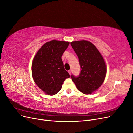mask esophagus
I'll list each match as a JSON object with an SVG mask.
<instances>
[{"label": "esophagus", "mask_w": 133, "mask_h": 133, "mask_svg": "<svg viewBox=\"0 0 133 133\" xmlns=\"http://www.w3.org/2000/svg\"><path fill=\"white\" fill-rule=\"evenodd\" d=\"M68 73H69V74L70 75H71V70H68Z\"/></svg>", "instance_id": "esophagus-1"}]
</instances>
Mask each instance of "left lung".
I'll return each instance as SVG.
<instances>
[{
	"instance_id": "obj_1",
	"label": "left lung",
	"mask_w": 133,
	"mask_h": 133,
	"mask_svg": "<svg viewBox=\"0 0 133 133\" xmlns=\"http://www.w3.org/2000/svg\"><path fill=\"white\" fill-rule=\"evenodd\" d=\"M71 45L77 55L80 66V74L71 78L77 89L85 94H91L101 86L106 75V65L99 51L91 42H72Z\"/></svg>"
}]
</instances>
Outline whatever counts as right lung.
<instances>
[{
  "label": "right lung",
  "instance_id": "obj_1",
  "mask_svg": "<svg viewBox=\"0 0 133 133\" xmlns=\"http://www.w3.org/2000/svg\"><path fill=\"white\" fill-rule=\"evenodd\" d=\"M69 44L68 42L53 40L44 44L34 57L31 67L34 81L48 95L57 94L64 80L70 77L62 60Z\"/></svg>",
  "mask_w": 133,
  "mask_h": 133
}]
</instances>
